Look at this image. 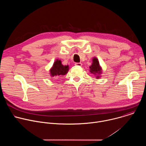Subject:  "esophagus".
<instances>
[{"mask_svg": "<svg viewBox=\"0 0 146 146\" xmlns=\"http://www.w3.org/2000/svg\"><path fill=\"white\" fill-rule=\"evenodd\" d=\"M74 65L76 66H82V64L81 63H76Z\"/></svg>", "mask_w": 146, "mask_h": 146, "instance_id": "1", "label": "esophagus"}]
</instances>
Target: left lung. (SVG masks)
Wrapping results in <instances>:
<instances>
[{"label": "left lung", "mask_w": 146, "mask_h": 146, "mask_svg": "<svg viewBox=\"0 0 146 146\" xmlns=\"http://www.w3.org/2000/svg\"><path fill=\"white\" fill-rule=\"evenodd\" d=\"M92 64L90 66V72L93 74H100L101 73V68L99 66V61L97 58H94L92 60ZM99 78V76H96Z\"/></svg>", "instance_id": "1"}]
</instances>
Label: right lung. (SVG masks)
<instances>
[{
    "instance_id": "add662e5",
    "label": "right lung",
    "mask_w": 146,
    "mask_h": 146,
    "mask_svg": "<svg viewBox=\"0 0 146 146\" xmlns=\"http://www.w3.org/2000/svg\"><path fill=\"white\" fill-rule=\"evenodd\" d=\"M69 70V66L62 65L60 60H56L53 65V67L50 70L51 76H57L66 74Z\"/></svg>"
}]
</instances>
